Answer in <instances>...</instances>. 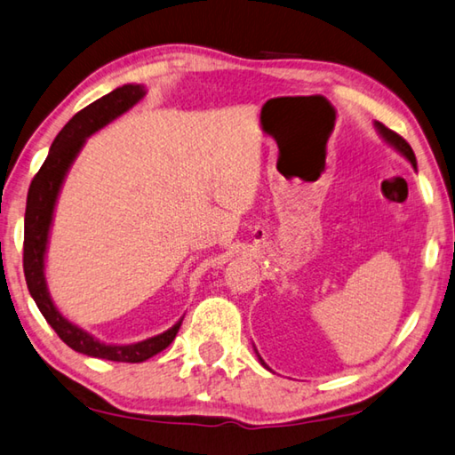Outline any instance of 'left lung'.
<instances>
[{"mask_svg": "<svg viewBox=\"0 0 455 455\" xmlns=\"http://www.w3.org/2000/svg\"><path fill=\"white\" fill-rule=\"evenodd\" d=\"M373 125H376L378 133L381 135V138L386 140V143H389V146H392V148H395L397 151H400V154H402L405 159H408V162L413 165V170H416V167H418V162H416V156H413V149L410 148V143L405 141V140L402 138V135H397L395 132L387 130V127H386L384 124L376 122V124H373ZM256 354H258V352H256ZM258 357H259V354H258ZM259 362H261V365H264V368H267L266 362L261 360V357H259ZM267 370H269V368H267Z\"/></svg>", "mask_w": 455, "mask_h": 455, "instance_id": "obj_1", "label": "left lung"}]
</instances>
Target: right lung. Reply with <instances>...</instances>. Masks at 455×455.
<instances>
[{"instance_id":"add662e5","label":"right lung","mask_w":455,"mask_h":455,"mask_svg":"<svg viewBox=\"0 0 455 455\" xmlns=\"http://www.w3.org/2000/svg\"><path fill=\"white\" fill-rule=\"evenodd\" d=\"M143 95H146V87L143 85L125 84L109 92L108 95H103L98 101L90 103V106L69 119L66 127L58 133V138L53 140L50 154H47L44 165L39 167L34 181H31L26 205V229H23V274H26L31 298H34L39 312L44 314L45 322L76 352L100 357V360L127 363L146 362L151 355L164 352L173 341L181 320L172 325L167 331L159 333V336L138 341V344H103L98 338H93L92 333H87L85 330L77 328L76 323L66 320L60 314V309L55 307L45 283V250L47 242H50L53 210L60 189L71 164L76 162L77 154L82 151L85 140L92 133L101 130L103 125H108L116 117L125 114L127 109H132L135 103L143 100Z\"/></svg>"}]
</instances>
